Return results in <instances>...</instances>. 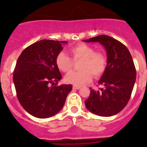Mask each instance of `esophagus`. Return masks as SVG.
Instances as JSON below:
<instances>
[{"label": "esophagus", "mask_w": 147, "mask_h": 147, "mask_svg": "<svg viewBox=\"0 0 147 147\" xmlns=\"http://www.w3.org/2000/svg\"><path fill=\"white\" fill-rule=\"evenodd\" d=\"M80 88H81L80 86H76V85H74V86H73V88L75 90H79Z\"/></svg>", "instance_id": "obj_1"}]
</instances>
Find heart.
<instances>
[{
    "label": "heart",
    "instance_id": "heart-1",
    "mask_svg": "<svg viewBox=\"0 0 147 147\" xmlns=\"http://www.w3.org/2000/svg\"><path fill=\"white\" fill-rule=\"evenodd\" d=\"M72 59L63 51L56 57V65L61 71H71L74 62L82 60L80 71H73L65 76V82L76 86H81L91 80L92 76L99 77L106 70L107 59L104 53L98 52L93 47L85 43H80L70 49Z\"/></svg>",
    "mask_w": 147,
    "mask_h": 147
}]
</instances>
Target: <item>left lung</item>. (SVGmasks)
<instances>
[{"label":"left lung","mask_w":147,"mask_h":147,"mask_svg":"<svg viewBox=\"0 0 147 147\" xmlns=\"http://www.w3.org/2000/svg\"><path fill=\"white\" fill-rule=\"evenodd\" d=\"M85 42H98L104 45L107 56L106 70L98 81L102 88H90L85 104L90 112L108 117L119 113L130 98L136 78L132 56L125 45L107 35H99Z\"/></svg>","instance_id":"1"}]
</instances>
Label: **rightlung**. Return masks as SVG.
Wrapping results in <instances>:
<instances>
[{
  "mask_svg": "<svg viewBox=\"0 0 147 147\" xmlns=\"http://www.w3.org/2000/svg\"><path fill=\"white\" fill-rule=\"evenodd\" d=\"M67 41L42 40L20 54L13 73L17 97L26 111L39 119L51 117L64 106L72 85L58 86L62 75L56 57Z\"/></svg>",
  "mask_w": 147,
  "mask_h": 147,
  "instance_id": "add662e5",
  "label": "right lung"
}]
</instances>
